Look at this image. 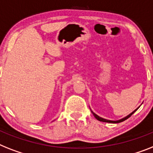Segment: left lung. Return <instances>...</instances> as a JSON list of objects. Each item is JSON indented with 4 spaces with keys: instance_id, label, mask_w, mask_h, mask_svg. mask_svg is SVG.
<instances>
[{
    "instance_id": "8db88e82",
    "label": "left lung",
    "mask_w": 153,
    "mask_h": 153,
    "mask_svg": "<svg viewBox=\"0 0 153 153\" xmlns=\"http://www.w3.org/2000/svg\"><path fill=\"white\" fill-rule=\"evenodd\" d=\"M137 108H136L135 110L134 111V112H132V113H131V114H129L128 115V116H127V117H124V118H123V119H121V120H117V121H113V120H105V119H103V118H102V117H98V115H96L95 114V113H93V112H92V113H93V115H94V117H95V118H96L97 120H99V121H102V122H105V123H120V122H123V121H124L125 120H127V119H128V118H129L130 117H131V115L133 114L134 113V112H135L136 110H137Z\"/></svg>"
}]
</instances>
